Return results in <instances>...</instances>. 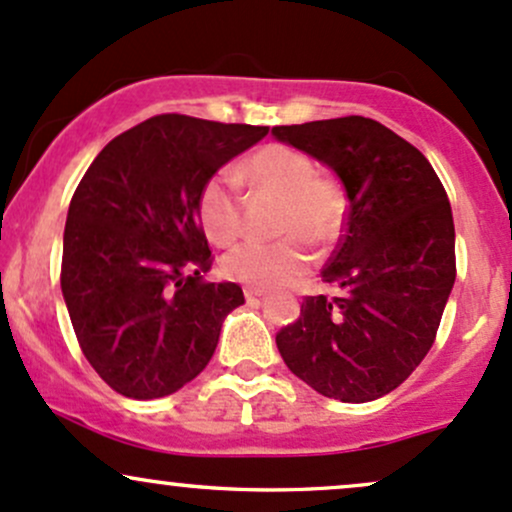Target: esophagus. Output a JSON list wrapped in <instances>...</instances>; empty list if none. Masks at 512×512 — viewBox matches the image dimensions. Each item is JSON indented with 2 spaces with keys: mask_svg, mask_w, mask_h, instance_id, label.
I'll use <instances>...</instances> for the list:
<instances>
[{
  "mask_svg": "<svg viewBox=\"0 0 512 512\" xmlns=\"http://www.w3.org/2000/svg\"><path fill=\"white\" fill-rule=\"evenodd\" d=\"M265 294H267L265 289H257V286H245V299L247 301H257V299H262Z\"/></svg>",
  "mask_w": 512,
  "mask_h": 512,
  "instance_id": "1",
  "label": "esophagus"
}]
</instances>
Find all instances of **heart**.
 <instances>
[{
    "label": "heart",
    "instance_id": "1",
    "mask_svg": "<svg viewBox=\"0 0 512 512\" xmlns=\"http://www.w3.org/2000/svg\"><path fill=\"white\" fill-rule=\"evenodd\" d=\"M243 174L255 187L279 196V233L289 238L274 243H245L228 252L223 272L233 282L272 289L299 279L311 265L301 238L328 247L345 221V196L328 174H318L308 155L286 145H265L245 162ZM199 221L216 245H230L243 235V204L238 179L230 170L204 182L196 201Z\"/></svg>",
    "mask_w": 512,
    "mask_h": 512
}]
</instances>
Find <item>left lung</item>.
I'll use <instances>...</instances> for the list:
<instances>
[{"instance_id":"obj_1","label":"left lung","mask_w":512,"mask_h":512,"mask_svg":"<svg viewBox=\"0 0 512 512\" xmlns=\"http://www.w3.org/2000/svg\"><path fill=\"white\" fill-rule=\"evenodd\" d=\"M272 136L328 165L347 192L345 230L320 277L338 296H306L277 333L301 381L342 403L401 386L435 342L457 277L454 221L428 157L364 116L274 126Z\"/></svg>"}]
</instances>
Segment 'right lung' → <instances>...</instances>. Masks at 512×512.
Instances as JSON below:
<instances>
[{
	"instance_id": "right-lung-1",
	"label": "right lung",
	"mask_w": 512,
	"mask_h": 512,
	"mask_svg": "<svg viewBox=\"0 0 512 512\" xmlns=\"http://www.w3.org/2000/svg\"><path fill=\"white\" fill-rule=\"evenodd\" d=\"M267 126L160 114L94 157L72 194L60 286L84 357L116 393L170 396L204 372L223 320L245 303L213 284L196 201Z\"/></svg>"
}]
</instances>
